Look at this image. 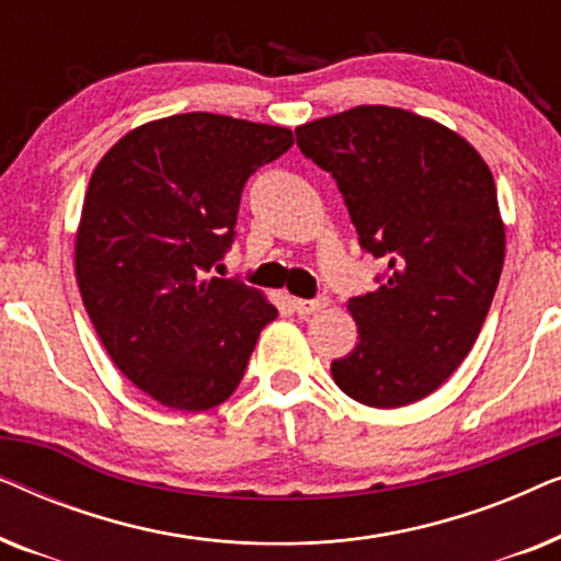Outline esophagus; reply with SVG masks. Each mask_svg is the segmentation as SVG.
Instances as JSON below:
<instances>
[{
    "label": "esophagus",
    "mask_w": 561,
    "mask_h": 561,
    "mask_svg": "<svg viewBox=\"0 0 561 561\" xmlns=\"http://www.w3.org/2000/svg\"><path fill=\"white\" fill-rule=\"evenodd\" d=\"M329 306V298L327 296H319V298H296L294 301V309L301 313V317H309V313H319L324 311Z\"/></svg>",
    "instance_id": "obj_1"
}]
</instances>
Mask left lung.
<instances>
[{
	"label": "left lung",
	"instance_id": "1",
	"mask_svg": "<svg viewBox=\"0 0 561 561\" xmlns=\"http://www.w3.org/2000/svg\"><path fill=\"white\" fill-rule=\"evenodd\" d=\"M296 142L332 173L363 250L388 260L378 290L350 298L359 336L332 378L373 409L416 403L462 365L493 304L505 257L493 173L465 137L396 106L313 119Z\"/></svg>",
	"mask_w": 561,
	"mask_h": 561
}]
</instances>
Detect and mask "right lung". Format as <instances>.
Segmentation results:
<instances>
[{"label":"right lung","instance_id":"1","mask_svg":"<svg viewBox=\"0 0 561 561\" xmlns=\"http://www.w3.org/2000/svg\"><path fill=\"white\" fill-rule=\"evenodd\" d=\"M286 127L188 112L127 133L99 160L76 232V280L104 350L158 403L227 401L265 324L260 290L211 267L234 242L242 188Z\"/></svg>","mask_w":561,"mask_h":561}]
</instances>
